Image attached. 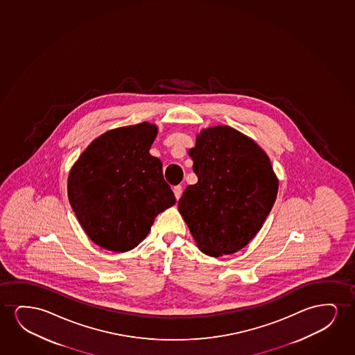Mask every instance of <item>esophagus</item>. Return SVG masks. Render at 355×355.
<instances>
[{"mask_svg": "<svg viewBox=\"0 0 355 355\" xmlns=\"http://www.w3.org/2000/svg\"><path fill=\"white\" fill-rule=\"evenodd\" d=\"M173 193H175V199L180 200V196H182V187L175 185L173 188Z\"/></svg>", "mask_w": 355, "mask_h": 355, "instance_id": "esophagus-1", "label": "esophagus"}]
</instances>
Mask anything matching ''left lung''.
<instances>
[{
    "mask_svg": "<svg viewBox=\"0 0 355 355\" xmlns=\"http://www.w3.org/2000/svg\"><path fill=\"white\" fill-rule=\"evenodd\" d=\"M198 175L178 201L200 250L211 257L245 248L277 200V178L267 154L229 126L202 130L189 150Z\"/></svg>",
    "mask_w": 355,
    "mask_h": 355,
    "instance_id": "1",
    "label": "left lung"
}]
</instances>
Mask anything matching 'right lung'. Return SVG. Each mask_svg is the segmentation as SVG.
<instances>
[{
	"instance_id": "1",
	"label": "right lung",
	"mask_w": 355,
	"mask_h": 355,
	"mask_svg": "<svg viewBox=\"0 0 355 355\" xmlns=\"http://www.w3.org/2000/svg\"><path fill=\"white\" fill-rule=\"evenodd\" d=\"M156 135L148 122L107 132L70 171L69 201L98 246L130 251L150 232L156 216L175 204L161 161L149 154Z\"/></svg>"
}]
</instances>
